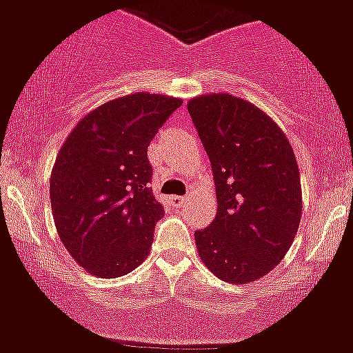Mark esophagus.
Segmentation results:
<instances>
[{"mask_svg":"<svg viewBox=\"0 0 353 353\" xmlns=\"http://www.w3.org/2000/svg\"><path fill=\"white\" fill-rule=\"evenodd\" d=\"M170 202H172V205H174V207H183L184 203H186V196L174 195L172 199H170Z\"/></svg>","mask_w":353,"mask_h":353,"instance_id":"34e87169","label":"esophagus"}]
</instances>
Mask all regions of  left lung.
<instances>
[{"mask_svg":"<svg viewBox=\"0 0 353 353\" xmlns=\"http://www.w3.org/2000/svg\"><path fill=\"white\" fill-rule=\"evenodd\" d=\"M188 111L209 154L217 214L195 232L203 265L221 281L252 284L289 251L301 221V181L282 128L232 94L190 99Z\"/></svg>","mask_w":353,"mask_h":353,"instance_id":"obj_1","label":"left lung"}]
</instances>
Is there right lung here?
<instances>
[{"instance_id": "add662e5", "label": "right lung", "mask_w": 353, "mask_h": 353, "mask_svg": "<svg viewBox=\"0 0 353 353\" xmlns=\"http://www.w3.org/2000/svg\"><path fill=\"white\" fill-rule=\"evenodd\" d=\"M181 104L150 92L113 99L85 114L59 150L50 174L55 228L90 275L121 276L150 254L165 210L150 186L148 146Z\"/></svg>"}]
</instances>
